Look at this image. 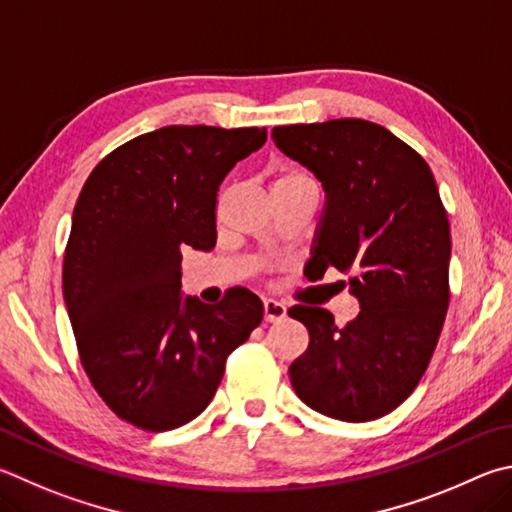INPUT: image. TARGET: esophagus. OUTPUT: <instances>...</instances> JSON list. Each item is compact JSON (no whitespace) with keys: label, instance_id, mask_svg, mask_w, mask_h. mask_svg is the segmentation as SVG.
Masks as SVG:
<instances>
[{"label":"esophagus","instance_id":"esophagus-1","mask_svg":"<svg viewBox=\"0 0 512 512\" xmlns=\"http://www.w3.org/2000/svg\"><path fill=\"white\" fill-rule=\"evenodd\" d=\"M286 318V306L277 300H264V320L282 322Z\"/></svg>","mask_w":512,"mask_h":512}]
</instances>
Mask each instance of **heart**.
<instances>
[{"label": "heart", "instance_id": "obj_1", "mask_svg": "<svg viewBox=\"0 0 512 512\" xmlns=\"http://www.w3.org/2000/svg\"><path fill=\"white\" fill-rule=\"evenodd\" d=\"M273 185H309V188H318L313 176L297 165H284L282 170L277 172Z\"/></svg>", "mask_w": 512, "mask_h": 512}]
</instances>
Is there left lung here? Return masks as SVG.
<instances>
[{
    "mask_svg": "<svg viewBox=\"0 0 512 512\" xmlns=\"http://www.w3.org/2000/svg\"><path fill=\"white\" fill-rule=\"evenodd\" d=\"M275 145L318 176L327 201L315 237L318 275H349L360 313L338 327L327 309L295 304L309 349L288 374L311 410L374 421L414 392L450 302V224L430 165L389 129L360 118L273 127Z\"/></svg>",
    "mask_w": 512,
    "mask_h": 512,
    "instance_id": "obj_1",
    "label": "left lung"
}]
</instances>
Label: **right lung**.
<instances>
[{
  "label": "right lung",
  "mask_w": 512,
  "mask_h": 512,
  "mask_svg": "<svg viewBox=\"0 0 512 512\" xmlns=\"http://www.w3.org/2000/svg\"><path fill=\"white\" fill-rule=\"evenodd\" d=\"M264 143V127H161L116 147L82 185L64 302L91 385L141 430L206 410L226 358L264 318L239 286L215 306L181 295L183 250L215 248L219 185Z\"/></svg>",
  "instance_id": "1"
}]
</instances>
